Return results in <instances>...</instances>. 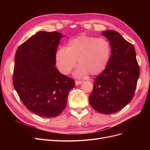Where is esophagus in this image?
Masks as SVG:
<instances>
[{"label":"esophagus","instance_id":"34e87169","mask_svg":"<svg viewBox=\"0 0 150 150\" xmlns=\"http://www.w3.org/2000/svg\"><path fill=\"white\" fill-rule=\"evenodd\" d=\"M82 83V81H78V80H75V85L76 86H78L80 84Z\"/></svg>","mask_w":150,"mask_h":150}]
</instances>
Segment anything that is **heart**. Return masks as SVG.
Listing matches in <instances>:
<instances>
[{"mask_svg": "<svg viewBox=\"0 0 150 150\" xmlns=\"http://www.w3.org/2000/svg\"><path fill=\"white\" fill-rule=\"evenodd\" d=\"M111 53V45L104 38L81 35L69 41L67 48L61 47L56 53V62L60 72L67 75L76 64L79 66L75 72L77 76L89 73L96 75L106 69Z\"/></svg>", "mask_w": 150, "mask_h": 150, "instance_id": "1", "label": "heart"}]
</instances>
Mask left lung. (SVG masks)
I'll use <instances>...</instances> for the list:
<instances>
[{
	"label": "left lung",
	"instance_id": "8db88e82",
	"mask_svg": "<svg viewBox=\"0 0 150 150\" xmlns=\"http://www.w3.org/2000/svg\"><path fill=\"white\" fill-rule=\"evenodd\" d=\"M109 40L111 54L106 69L94 80L89 97L91 106L100 113L111 114L120 111L131 101L140 70L134 47L117 31H103Z\"/></svg>",
	"mask_w": 150,
	"mask_h": 150
}]
</instances>
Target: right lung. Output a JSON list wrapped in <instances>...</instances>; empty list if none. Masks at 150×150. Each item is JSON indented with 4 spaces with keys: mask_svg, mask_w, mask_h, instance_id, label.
Instances as JSON below:
<instances>
[{
    "mask_svg": "<svg viewBox=\"0 0 150 150\" xmlns=\"http://www.w3.org/2000/svg\"><path fill=\"white\" fill-rule=\"evenodd\" d=\"M62 38L56 31H39L22 44L15 55L14 88L29 111L42 117L59 115L75 84L55 67Z\"/></svg>",
    "mask_w": 150,
    "mask_h": 150,
    "instance_id": "add662e5",
    "label": "right lung"
}]
</instances>
